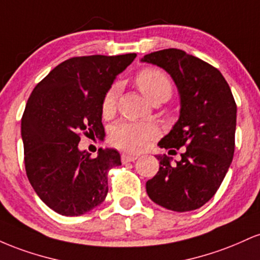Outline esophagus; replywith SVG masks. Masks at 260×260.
Instances as JSON below:
<instances>
[{
  "mask_svg": "<svg viewBox=\"0 0 260 260\" xmlns=\"http://www.w3.org/2000/svg\"><path fill=\"white\" fill-rule=\"evenodd\" d=\"M137 159H138V156H137V155H132V154H122L121 155V160L123 164L133 162V161H136Z\"/></svg>",
  "mask_w": 260,
  "mask_h": 260,
  "instance_id": "esophagus-1",
  "label": "esophagus"
}]
</instances>
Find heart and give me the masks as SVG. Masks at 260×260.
I'll return each instance as SVG.
<instances>
[{"instance_id": "1", "label": "heart", "mask_w": 260, "mask_h": 260, "mask_svg": "<svg viewBox=\"0 0 260 260\" xmlns=\"http://www.w3.org/2000/svg\"><path fill=\"white\" fill-rule=\"evenodd\" d=\"M136 84L139 90L148 98L155 101L159 99L168 100L171 96L172 85L169 77L157 68H144L137 74ZM118 88L111 86L104 95L101 103V113L104 117H111L116 110ZM159 134V129L153 122H138L122 120L115 123L110 132V140L116 148L128 151H140L148 143Z\"/></svg>"}]
</instances>
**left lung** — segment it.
Returning a JSON list of instances; mask_svg holds the SVG:
<instances>
[{"instance_id":"obj_1","label":"left lung","mask_w":260,"mask_h":260,"mask_svg":"<svg viewBox=\"0 0 260 260\" xmlns=\"http://www.w3.org/2000/svg\"><path fill=\"white\" fill-rule=\"evenodd\" d=\"M142 61L164 68L180 91V118L159 145L186 147L175 166L166 155L156 156L160 168L147 182V193L169 210H196L213 198L234 157L237 113L234 95L217 68L182 50H160Z\"/></svg>"}]
</instances>
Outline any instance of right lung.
Listing matches in <instances>:
<instances>
[{"label":"right lung","mask_w":260,"mask_h":260,"mask_svg":"<svg viewBox=\"0 0 260 260\" xmlns=\"http://www.w3.org/2000/svg\"><path fill=\"white\" fill-rule=\"evenodd\" d=\"M137 53L79 56L56 66L38 83L22 117L28 180L40 199L64 216H78L105 201L107 174L121 165L115 149L96 157L80 151V137L100 136L101 103L116 76Z\"/></svg>","instance_id":"obj_1"}]
</instances>
